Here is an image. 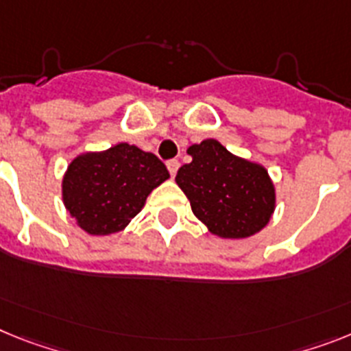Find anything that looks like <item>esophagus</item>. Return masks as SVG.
<instances>
[{"label":"esophagus","instance_id":"1","mask_svg":"<svg viewBox=\"0 0 351 351\" xmlns=\"http://www.w3.org/2000/svg\"><path fill=\"white\" fill-rule=\"evenodd\" d=\"M166 166H167V169H169V175L173 176V178H175L176 171H178V167H180V162L173 158V160H167Z\"/></svg>","mask_w":351,"mask_h":351}]
</instances>
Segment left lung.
<instances>
[{
    "mask_svg": "<svg viewBox=\"0 0 351 351\" xmlns=\"http://www.w3.org/2000/svg\"><path fill=\"white\" fill-rule=\"evenodd\" d=\"M187 153L193 160L178 169L175 180L210 234L244 239L269 223L276 189L266 167L237 157L216 139L193 144Z\"/></svg>",
    "mask_w": 351,
    "mask_h": 351,
    "instance_id": "8db88e82",
    "label": "left lung"
}]
</instances>
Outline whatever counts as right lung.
<instances>
[{"label":"right lung","instance_id":"obj_1","mask_svg":"<svg viewBox=\"0 0 351 351\" xmlns=\"http://www.w3.org/2000/svg\"><path fill=\"white\" fill-rule=\"evenodd\" d=\"M169 171L153 153L128 143L103 152H85L71 160L62 176V202L89 235L125 230L153 189Z\"/></svg>","mask_w":351,"mask_h":351}]
</instances>
